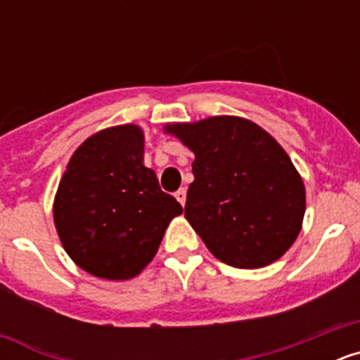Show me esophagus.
Returning a JSON list of instances; mask_svg holds the SVG:
<instances>
[{"label":"esophagus","mask_w":360,"mask_h":360,"mask_svg":"<svg viewBox=\"0 0 360 360\" xmlns=\"http://www.w3.org/2000/svg\"><path fill=\"white\" fill-rule=\"evenodd\" d=\"M174 196H176V200H178V202H180V203H182V205H186L187 191L184 189V187H182V189H178V191H176V195H174Z\"/></svg>","instance_id":"1"}]
</instances>
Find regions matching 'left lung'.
Returning <instances> with one entry per match:
<instances>
[{"label": "left lung", "instance_id": "left-lung-1", "mask_svg": "<svg viewBox=\"0 0 360 360\" xmlns=\"http://www.w3.org/2000/svg\"><path fill=\"white\" fill-rule=\"evenodd\" d=\"M164 131L195 153L186 218L212 256L236 269H262L290 249L307 195L274 136L234 115L165 124Z\"/></svg>", "mask_w": 360, "mask_h": 360}]
</instances>
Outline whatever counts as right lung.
<instances>
[{
	"instance_id": "obj_1",
	"label": "right lung",
	"mask_w": 360,
	"mask_h": 360,
	"mask_svg": "<svg viewBox=\"0 0 360 360\" xmlns=\"http://www.w3.org/2000/svg\"><path fill=\"white\" fill-rule=\"evenodd\" d=\"M182 205L144 165V129L120 124L88 136L53 198V224L72 262L95 278L126 281L157 254Z\"/></svg>"
}]
</instances>
